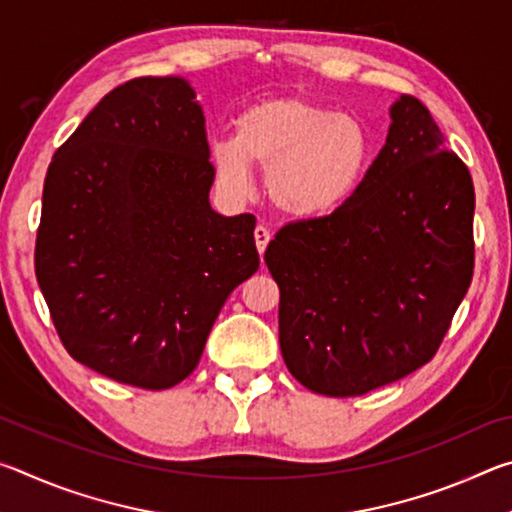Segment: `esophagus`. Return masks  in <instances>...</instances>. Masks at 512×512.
<instances>
[{
  "instance_id": "obj_1",
  "label": "esophagus",
  "mask_w": 512,
  "mask_h": 512,
  "mask_svg": "<svg viewBox=\"0 0 512 512\" xmlns=\"http://www.w3.org/2000/svg\"><path fill=\"white\" fill-rule=\"evenodd\" d=\"M268 241H271V230H268L266 225H257V228H255V244H257L259 255H264Z\"/></svg>"
}]
</instances>
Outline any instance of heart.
<instances>
[{
    "label": "heart",
    "mask_w": 512,
    "mask_h": 512,
    "mask_svg": "<svg viewBox=\"0 0 512 512\" xmlns=\"http://www.w3.org/2000/svg\"><path fill=\"white\" fill-rule=\"evenodd\" d=\"M210 158L228 194H250L253 164L266 171V192L277 210L318 219L359 192L375 146L357 115L302 97H271L241 110L235 137L214 140Z\"/></svg>",
    "instance_id": "obj_1"
}]
</instances>
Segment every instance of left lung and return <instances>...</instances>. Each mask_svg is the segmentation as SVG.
<instances>
[{"label": "left lung", "mask_w": 512, "mask_h": 512, "mask_svg": "<svg viewBox=\"0 0 512 512\" xmlns=\"http://www.w3.org/2000/svg\"><path fill=\"white\" fill-rule=\"evenodd\" d=\"M472 221L470 171L402 94L359 192L323 219L284 225L266 248L291 375L352 397L431 361L470 289Z\"/></svg>", "instance_id": "1"}]
</instances>
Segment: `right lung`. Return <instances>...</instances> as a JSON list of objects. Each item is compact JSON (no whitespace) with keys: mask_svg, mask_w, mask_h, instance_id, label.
I'll list each match as a JSON object with an SVG mask.
<instances>
[{"mask_svg":"<svg viewBox=\"0 0 512 512\" xmlns=\"http://www.w3.org/2000/svg\"><path fill=\"white\" fill-rule=\"evenodd\" d=\"M212 183L203 108L180 76L119 85L54 153L36 277L76 361L146 391L192 375L259 268L255 216L214 212Z\"/></svg>","mask_w":512,"mask_h":512,"instance_id":"right-lung-1","label":"right lung"}]
</instances>
